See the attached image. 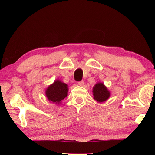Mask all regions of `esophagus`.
Segmentation results:
<instances>
[{
	"label": "esophagus",
	"mask_w": 155,
	"mask_h": 155,
	"mask_svg": "<svg viewBox=\"0 0 155 155\" xmlns=\"http://www.w3.org/2000/svg\"><path fill=\"white\" fill-rule=\"evenodd\" d=\"M77 84L78 85L80 86H83L84 85V81H79V82H78Z\"/></svg>",
	"instance_id": "esophagus-1"
}]
</instances>
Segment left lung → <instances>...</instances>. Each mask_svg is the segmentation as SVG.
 Wrapping results in <instances>:
<instances>
[{
    "label": "left lung",
    "mask_w": 155,
    "mask_h": 155,
    "mask_svg": "<svg viewBox=\"0 0 155 155\" xmlns=\"http://www.w3.org/2000/svg\"><path fill=\"white\" fill-rule=\"evenodd\" d=\"M92 92L94 99L98 103H103L111 96L110 91L102 82H98L94 86Z\"/></svg>",
    "instance_id": "obj_1"
}]
</instances>
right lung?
Masks as SVG:
<instances>
[{"instance_id": "obj_1", "label": "right lung", "mask_w": 155, "mask_h": 155, "mask_svg": "<svg viewBox=\"0 0 155 155\" xmlns=\"http://www.w3.org/2000/svg\"><path fill=\"white\" fill-rule=\"evenodd\" d=\"M68 91L67 84L59 79H57L46 89L45 94L46 98L51 103L59 105L62 100L68 96Z\"/></svg>"}]
</instances>
